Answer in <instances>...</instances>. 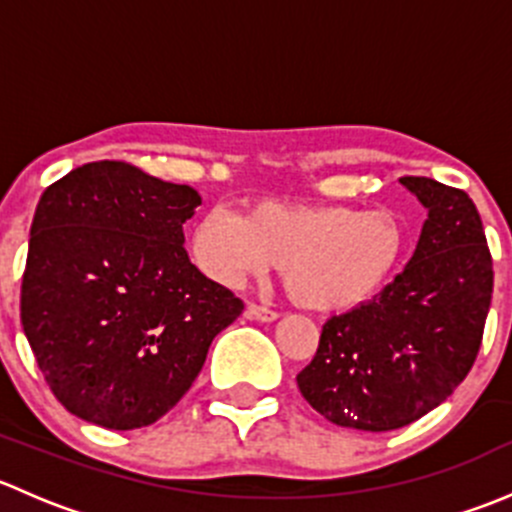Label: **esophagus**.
<instances>
[{"instance_id": "34e87169", "label": "esophagus", "mask_w": 512, "mask_h": 512, "mask_svg": "<svg viewBox=\"0 0 512 512\" xmlns=\"http://www.w3.org/2000/svg\"><path fill=\"white\" fill-rule=\"evenodd\" d=\"M245 314L247 319H257V322H275V319L280 317L277 312H272V309L267 307H260V304H247Z\"/></svg>"}]
</instances>
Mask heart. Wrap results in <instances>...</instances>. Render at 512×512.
<instances>
[{
  "mask_svg": "<svg viewBox=\"0 0 512 512\" xmlns=\"http://www.w3.org/2000/svg\"><path fill=\"white\" fill-rule=\"evenodd\" d=\"M406 237L381 210L262 200L242 218L215 208L193 227L190 252L210 280L240 287L282 262L289 299L314 312H349L394 277Z\"/></svg>",
  "mask_w": 512,
  "mask_h": 512,
  "instance_id": "heart-1",
  "label": "heart"
}]
</instances>
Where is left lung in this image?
<instances>
[{
  "mask_svg": "<svg viewBox=\"0 0 512 512\" xmlns=\"http://www.w3.org/2000/svg\"><path fill=\"white\" fill-rule=\"evenodd\" d=\"M399 183L428 213L414 257L371 302L329 319L297 374L314 411L356 431H394L443 404L476 361L493 294L473 200L433 178Z\"/></svg>",
  "mask_w": 512,
  "mask_h": 512,
  "instance_id": "left-lung-1",
  "label": "left lung"
}]
</instances>
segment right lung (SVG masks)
I'll return each mask as SVG.
<instances>
[{
  "label": "right lung",
  "mask_w": 512,
  "mask_h": 512,
  "mask_svg": "<svg viewBox=\"0 0 512 512\" xmlns=\"http://www.w3.org/2000/svg\"><path fill=\"white\" fill-rule=\"evenodd\" d=\"M200 203L190 185L118 160L74 168L41 195L22 327L74 416L111 431L156 423L245 309L185 252L183 223Z\"/></svg>",
  "instance_id": "1"
}]
</instances>
